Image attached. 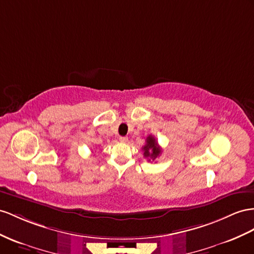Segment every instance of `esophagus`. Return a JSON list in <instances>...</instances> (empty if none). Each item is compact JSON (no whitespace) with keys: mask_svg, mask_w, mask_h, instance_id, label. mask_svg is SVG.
<instances>
[{"mask_svg":"<svg viewBox=\"0 0 254 254\" xmlns=\"http://www.w3.org/2000/svg\"><path fill=\"white\" fill-rule=\"evenodd\" d=\"M119 140L121 142H127V137H125V136H121V137H119Z\"/></svg>","mask_w":254,"mask_h":254,"instance_id":"esophagus-1","label":"esophagus"}]
</instances>
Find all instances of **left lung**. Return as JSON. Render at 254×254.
Listing matches in <instances>:
<instances>
[{"mask_svg": "<svg viewBox=\"0 0 254 254\" xmlns=\"http://www.w3.org/2000/svg\"><path fill=\"white\" fill-rule=\"evenodd\" d=\"M142 151H144V157L147 158L148 161H154L162 152L161 147L152 135H149L147 137L146 145L142 147Z\"/></svg>", "mask_w": 254, "mask_h": 254, "instance_id": "obj_1", "label": "left lung"}]
</instances>
